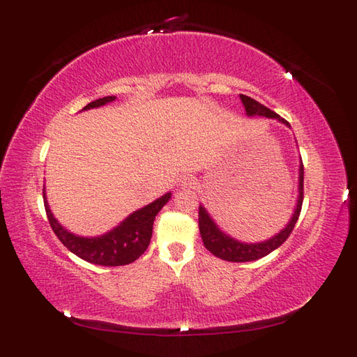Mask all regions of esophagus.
<instances>
[{
    "label": "esophagus",
    "instance_id": "esophagus-1",
    "mask_svg": "<svg viewBox=\"0 0 357 357\" xmlns=\"http://www.w3.org/2000/svg\"><path fill=\"white\" fill-rule=\"evenodd\" d=\"M179 185L183 187V188L193 187L195 185V179L190 176V174H184V176H181V179H179Z\"/></svg>",
    "mask_w": 357,
    "mask_h": 357
}]
</instances>
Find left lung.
<instances>
[{
    "instance_id": "left-lung-1",
    "label": "left lung",
    "mask_w": 357,
    "mask_h": 357,
    "mask_svg": "<svg viewBox=\"0 0 357 357\" xmlns=\"http://www.w3.org/2000/svg\"><path fill=\"white\" fill-rule=\"evenodd\" d=\"M239 98L242 101V105H244L247 116H264L268 119H276L278 123L287 126L288 128H291V126L288 124L284 118H280L278 113L271 112L261 102L255 101L253 98L245 96V95H239ZM302 201H304V165H302V159H299L298 196H296V204H294L290 221L287 222V225L282 230H279V233L273 234L271 238L265 239V241H259V242L239 241L236 238L230 236L229 233H225L221 227L216 224L215 219L211 218L208 210L201 204L199 206V231H201V236L204 241V245H206V248L210 253H213L215 256L221 257V259L229 261V262H250V261L261 259V257L270 255L271 252H275V250L282 245L287 241V238L290 236V233L294 229V224L298 222Z\"/></svg>"
}]
</instances>
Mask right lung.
Masks as SVG:
<instances>
[{"label":"right lung","instance_id":"obj_1","mask_svg":"<svg viewBox=\"0 0 357 357\" xmlns=\"http://www.w3.org/2000/svg\"><path fill=\"white\" fill-rule=\"evenodd\" d=\"M115 100L116 96H104L87 104L82 110L102 107V105L113 102ZM43 198L45 213H47L52 230L55 231L58 239L72 253L90 264L102 265V267H118V265H127L135 262L146 252L150 244L151 233H153L155 218L165 204L170 201L172 192L162 195L161 198L147 204L142 208L135 210L133 213L123 219L116 227H113L112 230L105 231L104 234H98V236H79V234H75L70 230H67L53 216L47 201V195H45V187H43Z\"/></svg>","mask_w":357,"mask_h":357}]
</instances>
